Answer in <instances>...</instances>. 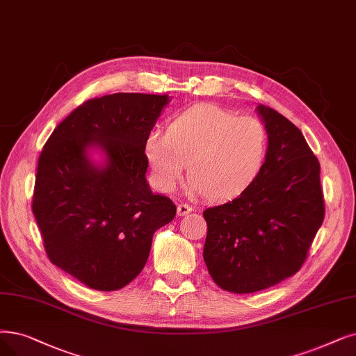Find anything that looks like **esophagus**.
<instances>
[{
    "mask_svg": "<svg viewBox=\"0 0 356 356\" xmlns=\"http://www.w3.org/2000/svg\"><path fill=\"white\" fill-rule=\"evenodd\" d=\"M193 211V207L190 206V204H178V207H177V213L179 216H186V215H188V213H191Z\"/></svg>",
    "mask_w": 356,
    "mask_h": 356,
    "instance_id": "esophagus-1",
    "label": "esophagus"
}]
</instances>
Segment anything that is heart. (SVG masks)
Masks as SVG:
<instances>
[{
    "label": "heart",
    "mask_w": 356,
    "mask_h": 356,
    "mask_svg": "<svg viewBox=\"0 0 356 356\" xmlns=\"http://www.w3.org/2000/svg\"><path fill=\"white\" fill-rule=\"evenodd\" d=\"M267 153L261 121L238 117L213 104L195 105L177 115L166 133H150L146 159L162 193H172L188 170L191 194L227 200L243 193L259 175Z\"/></svg>",
    "instance_id": "1"
}]
</instances>
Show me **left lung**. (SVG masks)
Wrapping results in <instances>:
<instances>
[{
	"instance_id": "8db88e82",
	"label": "left lung",
	"mask_w": 356,
	"mask_h": 356,
	"mask_svg": "<svg viewBox=\"0 0 356 356\" xmlns=\"http://www.w3.org/2000/svg\"><path fill=\"white\" fill-rule=\"evenodd\" d=\"M268 146L263 168L234 200L206 209L203 257L218 286L267 289L295 275L324 219L320 163L288 118L257 106Z\"/></svg>"
}]
</instances>
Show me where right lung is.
I'll list each match as a JSON object with an SVG mask.
<instances>
[{
	"mask_svg": "<svg viewBox=\"0 0 356 356\" xmlns=\"http://www.w3.org/2000/svg\"><path fill=\"white\" fill-rule=\"evenodd\" d=\"M168 95L113 93L76 108L39 156L32 211L48 259L90 289L118 291L143 270L153 234L175 218L146 181L145 143ZM89 148L106 154L104 165Z\"/></svg>",
	"mask_w": 356,
	"mask_h": 356,
	"instance_id": "1",
	"label": "right lung"
}]
</instances>
